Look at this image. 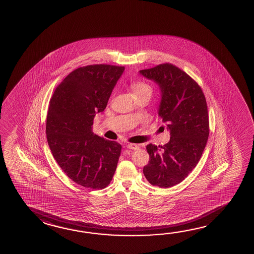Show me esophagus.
<instances>
[{
    "mask_svg": "<svg viewBox=\"0 0 254 254\" xmlns=\"http://www.w3.org/2000/svg\"><path fill=\"white\" fill-rule=\"evenodd\" d=\"M127 147L130 149V150H133V151H136V150H138V148H139L137 144H134V143H129V144L127 145Z\"/></svg>",
    "mask_w": 254,
    "mask_h": 254,
    "instance_id": "obj_1",
    "label": "esophagus"
}]
</instances>
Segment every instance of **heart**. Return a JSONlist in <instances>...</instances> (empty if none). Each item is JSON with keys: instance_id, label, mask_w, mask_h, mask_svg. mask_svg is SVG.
I'll list each match as a JSON object with an SVG mask.
<instances>
[{"instance_id": "b5f03b06", "label": "heart", "mask_w": 254, "mask_h": 254, "mask_svg": "<svg viewBox=\"0 0 254 254\" xmlns=\"http://www.w3.org/2000/svg\"><path fill=\"white\" fill-rule=\"evenodd\" d=\"M133 92L134 94V96L137 95H142V94H146L151 96V93H152V89L151 86L144 83V82H136L133 85Z\"/></svg>"}]
</instances>
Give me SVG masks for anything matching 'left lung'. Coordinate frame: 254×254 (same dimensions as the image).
Listing matches in <instances>:
<instances>
[{"instance_id":"left-lung-1","label":"left lung","mask_w":254,"mask_h":254,"mask_svg":"<svg viewBox=\"0 0 254 254\" xmlns=\"http://www.w3.org/2000/svg\"><path fill=\"white\" fill-rule=\"evenodd\" d=\"M139 73L159 86L158 115L170 133L163 146L147 145L150 160L142 171L152 186L169 188L191 173L204 151L209 137L206 99L195 81L172 64Z\"/></svg>"}]
</instances>
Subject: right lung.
<instances>
[{
	"instance_id": "1",
	"label": "right lung",
	"mask_w": 254,
	"mask_h": 254,
	"mask_svg": "<svg viewBox=\"0 0 254 254\" xmlns=\"http://www.w3.org/2000/svg\"><path fill=\"white\" fill-rule=\"evenodd\" d=\"M124 70L106 64L79 67L64 78L50 101V149L67 177L82 187L105 188L116 171L121 145L94 134L93 124Z\"/></svg>"
}]
</instances>
